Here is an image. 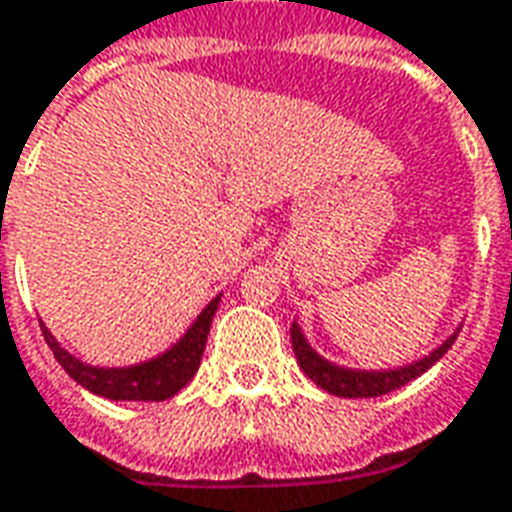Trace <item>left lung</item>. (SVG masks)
Returning a JSON list of instances; mask_svg holds the SVG:
<instances>
[{
  "mask_svg": "<svg viewBox=\"0 0 512 512\" xmlns=\"http://www.w3.org/2000/svg\"><path fill=\"white\" fill-rule=\"evenodd\" d=\"M458 333L460 328H455L444 342L438 344L436 350H430L424 358H416L413 364L391 366V369H355V366L333 364V361L322 358V355L308 344L306 333L300 331L297 322H292V350H295V358L297 364H300V369H303L308 378L314 380L320 389H325L328 394H336V397L355 400V397H380V394H389V391L400 389L405 383H411L413 378L424 375V372L436 364L438 358L452 347V342L458 339Z\"/></svg>",
  "mask_w": 512,
  "mask_h": 512,
  "instance_id": "8db88e82",
  "label": "left lung"
}]
</instances>
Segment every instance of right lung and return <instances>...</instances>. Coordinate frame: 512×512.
<instances>
[{
    "mask_svg": "<svg viewBox=\"0 0 512 512\" xmlns=\"http://www.w3.org/2000/svg\"><path fill=\"white\" fill-rule=\"evenodd\" d=\"M217 303H220V295L206 303V308L195 317V322L184 331V336L173 347H168L165 353L132 366L85 364L76 355L68 353L65 347H60V342L54 339L52 331L43 322L41 328L43 339L52 347L54 358L60 361V366L82 389L93 391L99 397H107V400L162 402L173 397V394H179L190 383L192 375L198 372L206 347V336H209V328H212V320H215Z\"/></svg>",
    "mask_w": 512,
    "mask_h": 512,
    "instance_id": "right-lung-1",
    "label": "right lung"
}]
</instances>
